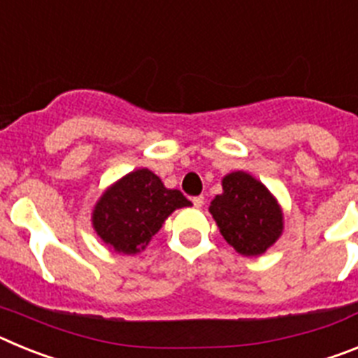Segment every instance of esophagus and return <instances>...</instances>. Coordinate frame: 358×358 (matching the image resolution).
<instances>
[{"label": "esophagus", "instance_id": "1", "mask_svg": "<svg viewBox=\"0 0 358 358\" xmlns=\"http://www.w3.org/2000/svg\"><path fill=\"white\" fill-rule=\"evenodd\" d=\"M192 202H194L195 208H201L202 204H204V197H202V195H197V197L192 199Z\"/></svg>", "mask_w": 358, "mask_h": 358}]
</instances>
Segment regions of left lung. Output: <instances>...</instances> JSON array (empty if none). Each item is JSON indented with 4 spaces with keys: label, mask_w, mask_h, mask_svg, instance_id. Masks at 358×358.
Masks as SVG:
<instances>
[{
    "label": "left lung",
    "mask_w": 358,
    "mask_h": 358,
    "mask_svg": "<svg viewBox=\"0 0 358 358\" xmlns=\"http://www.w3.org/2000/svg\"><path fill=\"white\" fill-rule=\"evenodd\" d=\"M222 189L211 202L210 211L226 242L243 256L267 251L283 229V215L276 199L245 172L224 177Z\"/></svg>",
    "instance_id": "obj_1"
}]
</instances>
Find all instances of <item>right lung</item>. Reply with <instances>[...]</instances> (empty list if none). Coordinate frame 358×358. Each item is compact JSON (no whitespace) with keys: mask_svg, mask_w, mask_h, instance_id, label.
<instances>
[{"mask_svg":"<svg viewBox=\"0 0 358 358\" xmlns=\"http://www.w3.org/2000/svg\"><path fill=\"white\" fill-rule=\"evenodd\" d=\"M189 204L179 189L164 188L156 173L141 169L123 177L100 197L93 211V226L115 251L136 255L161 229L164 218Z\"/></svg>","mask_w":358,"mask_h":358,"instance_id":"1","label":"right lung"}]
</instances>
